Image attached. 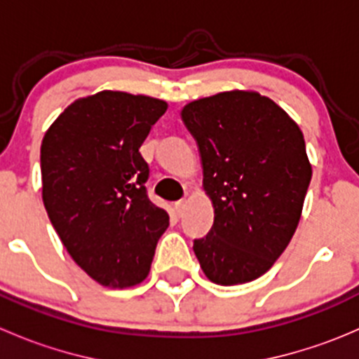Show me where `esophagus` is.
I'll return each instance as SVG.
<instances>
[{"instance_id":"34e87169","label":"esophagus","mask_w":359,"mask_h":359,"mask_svg":"<svg viewBox=\"0 0 359 359\" xmlns=\"http://www.w3.org/2000/svg\"><path fill=\"white\" fill-rule=\"evenodd\" d=\"M187 208V200H180L175 203V212L177 215H184V212H186Z\"/></svg>"}]
</instances>
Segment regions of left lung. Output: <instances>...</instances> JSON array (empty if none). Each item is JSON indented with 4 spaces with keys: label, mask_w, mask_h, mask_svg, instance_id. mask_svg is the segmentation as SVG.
Listing matches in <instances>:
<instances>
[{
    "label": "left lung",
    "mask_w": 359,
    "mask_h": 359,
    "mask_svg": "<svg viewBox=\"0 0 359 359\" xmlns=\"http://www.w3.org/2000/svg\"><path fill=\"white\" fill-rule=\"evenodd\" d=\"M180 114L215 212L210 233L194 240L203 273L224 287L257 280L299 226L313 175L302 132L276 102L245 90L194 100Z\"/></svg>",
    "instance_id": "obj_1"
}]
</instances>
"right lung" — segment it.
I'll use <instances>...</instances> for the list:
<instances>
[{"label":"right lung","mask_w":359,"mask_h":359,"mask_svg":"<svg viewBox=\"0 0 359 359\" xmlns=\"http://www.w3.org/2000/svg\"><path fill=\"white\" fill-rule=\"evenodd\" d=\"M165 100L126 92L78 99L41 142L43 203L69 255L109 288L149 274L168 213L147 196L139 147L165 114Z\"/></svg>","instance_id":"1"}]
</instances>
